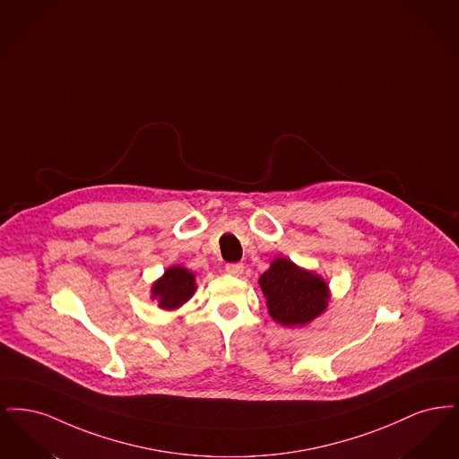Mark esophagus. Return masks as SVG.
I'll return each mask as SVG.
<instances>
[{"label":"esophagus","instance_id":"1","mask_svg":"<svg viewBox=\"0 0 459 459\" xmlns=\"http://www.w3.org/2000/svg\"><path fill=\"white\" fill-rule=\"evenodd\" d=\"M242 270H244V264H242V263H227V264H225V272H227L229 275H234V277H239L240 273H242Z\"/></svg>","mask_w":459,"mask_h":459}]
</instances>
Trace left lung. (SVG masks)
<instances>
[{
    "instance_id": "1",
    "label": "left lung",
    "mask_w": 459,
    "mask_h": 459,
    "mask_svg": "<svg viewBox=\"0 0 459 459\" xmlns=\"http://www.w3.org/2000/svg\"><path fill=\"white\" fill-rule=\"evenodd\" d=\"M260 287L268 313L281 325H306L327 307L328 287L322 277L285 258L272 263L260 277Z\"/></svg>"
}]
</instances>
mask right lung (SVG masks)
Instances as JSON below:
<instances>
[{
	"mask_svg": "<svg viewBox=\"0 0 459 459\" xmlns=\"http://www.w3.org/2000/svg\"><path fill=\"white\" fill-rule=\"evenodd\" d=\"M195 275L182 266H172L153 285V298L160 301V307L175 309L184 305L195 294Z\"/></svg>",
	"mask_w": 459,
	"mask_h": 459,
	"instance_id": "add662e5",
	"label": "right lung"
}]
</instances>
